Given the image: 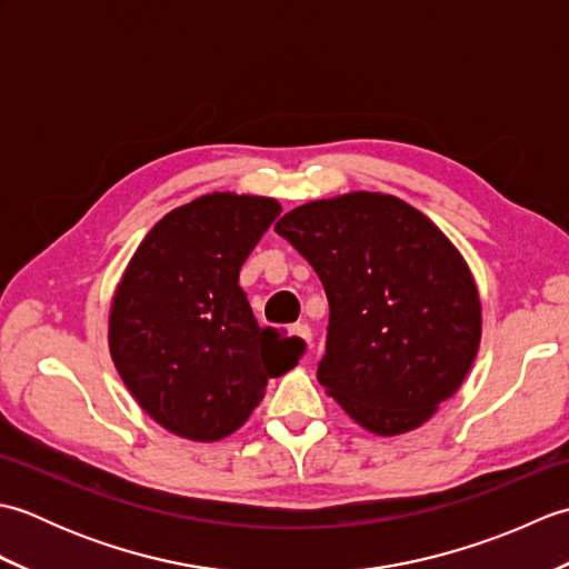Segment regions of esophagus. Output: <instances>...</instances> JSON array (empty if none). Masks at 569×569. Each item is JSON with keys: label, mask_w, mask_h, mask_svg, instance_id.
Wrapping results in <instances>:
<instances>
[{"label": "esophagus", "mask_w": 569, "mask_h": 569, "mask_svg": "<svg viewBox=\"0 0 569 569\" xmlns=\"http://www.w3.org/2000/svg\"><path fill=\"white\" fill-rule=\"evenodd\" d=\"M288 332H291L293 337H298L300 342H310V328L306 322H296V325H291V328H288Z\"/></svg>", "instance_id": "1"}]
</instances>
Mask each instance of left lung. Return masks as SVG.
Wrapping results in <instances>:
<instances>
[{
    "label": "left lung",
    "instance_id": "8db88e82",
    "mask_svg": "<svg viewBox=\"0 0 569 569\" xmlns=\"http://www.w3.org/2000/svg\"><path fill=\"white\" fill-rule=\"evenodd\" d=\"M273 229L328 293L318 367L328 396L383 438L428 422L481 342V300L459 249L413 204L369 190L298 204Z\"/></svg>",
    "mask_w": 569,
    "mask_h": 569
}]
</instances>
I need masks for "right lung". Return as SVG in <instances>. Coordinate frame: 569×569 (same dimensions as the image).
Wrapping results in <instances>:
<instances>
[{
  "instance_id": "1",
  "label": "right lung",
  "mask_w": 569,
  "mask_h": 569,
  "mask_svg": "<svg viewBox=\"0 0 569 569\" xmlns=\"http://www.w3.org/2000/svg\"><path fill=\"white\" fill-rule=\"evenodd\" d=\"M281 212L273 198L208 192L151 227L114 288L107 342L129 393L168 432L217 442L261 403L303 342L261 328L239 269Z\"/></svg>"
}]
</instances>
